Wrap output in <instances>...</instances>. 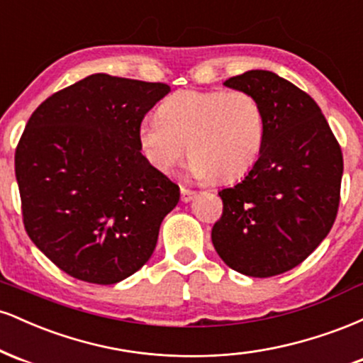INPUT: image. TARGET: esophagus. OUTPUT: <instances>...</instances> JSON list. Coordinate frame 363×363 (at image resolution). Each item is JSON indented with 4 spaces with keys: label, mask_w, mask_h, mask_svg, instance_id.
Returning <instances> with one entry per match:
<instances>
[{
    "label": "esophagus",
    "mask_w": 363,
    "mask_h": 363,
    "mask_svg": "<svg viewBox=\"0 0 363 363\" xmlns=\"http://www.w3.org/2000/svg\"><path fill=\"white\" fill-rule=\"evenodd\" d=\"M194 191H191V189H186V187H181V201L182 203H187V201H191V199L194 198Z\"/></svg>",
    "instance_id": "1"
}]
</instances>
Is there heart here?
<instances>
[{
    "label": "heart",
    "instance_id": "obj_1",
    "mask_svg": "<svg viewBox=\"0 0 363 363\" xmlns=\"http://www.w3.org/2000/svg\"><path fill=\"white\" fill-rule=\"evenodd\" d=\"M264 143L261 104L244 90H181L138 126V145L153 169L170 172L191 158L196 179L230 182L254 167Z\"/></svg>",
    "mask_w": 363,
    "mask_h": 363
}]
</instances>
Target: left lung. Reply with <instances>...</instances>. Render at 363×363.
<instances>
[{"label": "left lung", "instance_id": "1", "mask_svg": "<svg viewBox=\"0 0 363 363\" xmlns=\"http://www.w3.org/2000/svg\"><path fill=\"white\" fill-rule=\"evenodd\" d=\"M223 85L261 104L264 143L247 176L218 193L223 213L211 240L228 268L274 277L301 264L331 230L343 155L318 104L294 83L251 69Z\"/></svg>", "mask_w": 363, "mask_h": 363}]
</instances>
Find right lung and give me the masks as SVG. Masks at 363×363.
<instances>
[{"mask_svg": "<svg viewBox=\"0 0 363 363\" xmlns=\"http://www.w3.org/2000/svg\"><path fill=\"white\" fill-rule=\"evenodd\" d=\"M169 91L95 73L28 119L15 152L25 230L69 277L112 285L155 251L179 186L141 155L138 126Z\"/></svg>", "mask_w": 363, "mask_h": 363, "instance_id": "right-lung-1", "label": "right lung"}]
</instances>
